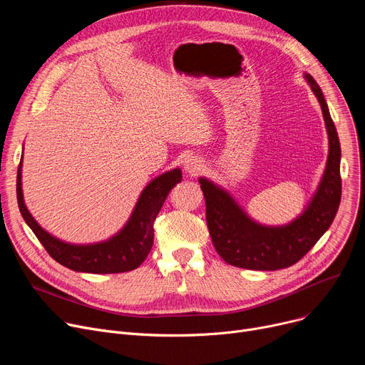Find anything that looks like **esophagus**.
Here are the masks:
<instances>
[{"mask_svg":"<svg viewBox=\"0 0 365 365\" xmlns=\"http://www.w3.org/2000/svg\"><path fill=\"white\" fill-rule=\"evenodd\" d=\"M202 168V161L198 157H187V160L185 161V170L190 175H195Z\"/></svg>","mask_w":365,"mask_h":365,"instance_id":"34e87169","label":"esophagus"}]
</instances>
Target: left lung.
Here are the masks:
<instances>
[{"label":"left lung","mask_w":365,"mask_h":365,"mask_svg":"<svg viewBox=\"0 0 365 365\" xmlns=\"http://www.w3.org/2000/svg\"><path fill=\"white\" fill-rule=\"evenodd\" d=\"M304 78L321 105L329 133V160L317 192L303 215L285 226H263L248 217L241 207L207 179H200L205 198V219L219 256L242 269L277 271L297 263L333 223L341 197L340 142L319 86L311 75Z\"/></svg>","instance_id":"1"}]
</instances>
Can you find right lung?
I'll list each match as a JSON object with an SVG mask.
<instances>
[{"instance_id":"right-lung-1","label":"right lung","mask_w":365,"mask_h":365,"mask_svg":"<svg viewBox=\"0 0 365 365\" xmlns=\"http://www.w3.org/2000/svg\"><path fill=\"white\" fill-rule=\"evenodd\" d=\"M182 180V171L175 168L153 179L134 207V212L121 231L108 241L73 245L51 237L35 222L24 202L22 163L17 170L16 194L21 215L32 229L47 253L65 267L88 274H120L139 267L148 257L153 244V222L171 190Z\"/></svg>"}]
</instances>
